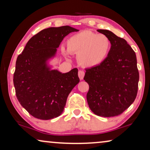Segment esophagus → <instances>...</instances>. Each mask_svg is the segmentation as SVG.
Instances as JSON below:
<instances>
[{"instance_id":"1","label":"esophagus","mask_w":150,"mask_h":150,"mask_svg":"<svg viewBox=\"0 0 150 150\" xmlns=\"http://www.w3.org/2000/svg\"><path fill=\"white\" fill-rule=\"evenodd\" d=\"M85 76V71L83 70H79V77L81 80H83Z\"/></svg>"}]
</instances>
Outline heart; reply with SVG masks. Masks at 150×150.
Wrapping results in <instances>:
<instances>
[{
  "mask_svg": "<svg viewBox=\"0 0 150 150\" xmlns=\"http://www.w3.org/2000/svg\"><path fill=\"white\" fill-rule=\"evenodd\" d=\"M110 48V42L107 36L97 34L90 30H84L71 36L67 42L69 52L78 54V61L85 67H95L103 62ZM65 56L67 51L62 48Z\"/></svg>",
  "mask_w": 150,
  "mask_h": 150,
  "instance_id": "heart-1",
  "label": "heart"
}]
</instances>
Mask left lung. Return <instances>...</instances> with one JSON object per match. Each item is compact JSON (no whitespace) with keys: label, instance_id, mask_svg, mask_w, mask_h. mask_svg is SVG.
Masks as SVG:
<instances>
[{"label":"left lung","instance_id":"1","mask_svg":"<svg viewBox=\"0 0 150 150\" xmlns=\"http://www.w3.org/2000/svg\"><path fill=\"white\" fill-rule=\"evenodd\" d=\"M97 30L108 37L111 46L101 64L86 69L84 80L89 86L87 103L96 115L117 116L137 97L139 74L136 54L124 39L108 30Z\"/></svg>","mask_w":150,"mask_h":150}]
</instances>
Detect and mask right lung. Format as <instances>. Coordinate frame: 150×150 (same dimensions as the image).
<instances>
[{"label": "right lung", "instance_id": "right-lung-1", "mask_svg": "<svg viewBox=\"0 0 150 150\" xmlns=\"http://www.w3.org/2000/svg\"><path fill=\"white\" fill-rule=\"evenodd\" d=\"M77 31L69 26L45 28L28 40L18 57L13 74L16 97L34 117L48 120L59 117L79 83L77 68L62 73L49 64L63 38Z\"/></svg>", "mask_w": 150, "mask_h": 150}]
</instances>
